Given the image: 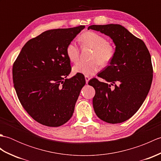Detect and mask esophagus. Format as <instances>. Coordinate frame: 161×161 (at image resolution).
I'll use <instances>...</instances> for the list:
<instances>
[{
  "label": "esophagus",
  "mask_w": 161,
  "mask_h": 161,
  "mask_svg": "<svg viewBox=\"0 0 161 161\" xmlns=\"http://www.w3.org/2000/svg\"><path fill=\"white\" fill-rule=\"evenodd\" d=\"M85 80H86V84H88V81L90 80V77H88V76H85Z\"/></svg>",
  "instance_id": "esophagus-1"
}]
</instances>
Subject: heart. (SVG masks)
<instances>
[{"instance_id": "obj_1", "label": "heart", "mask_w": 161, "mask_h": 161, "mask_svg": "<svg viewBox=\"0 0 161 161\" xmlns=\"http://www.w3.org/2000/svg\"><path fill=\"white\" fill-rule=\"evenodd\" d=\"M80 42L85 46L93 49L91 61H81L73 68L74 74H80L89 76L96 73L102 66H107L114 59L115 55V47L108 42L105 37L93 31H87L82 33L80 36ZM66 55L72 62H76L80 57V50L77 43L70 42L66 48Z\"/></svg>"}]
</instances>
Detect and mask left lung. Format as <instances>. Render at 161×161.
<instances>
[{
	"label": "left lung",
	"mask_w": 161,
	"mask_h": 161,
	"mask_svg": "<svg viewBox=\"0 0 161 161\" xmlns=\"http://www.w3.org/2000/svg\"><path fill=\"white\" fill-rule=\"evenodd\" d=\"M111 37L115 55L110 65L88 84L95 90L93 105L97 117L117 124L127 120L141 107L151 87L153 67L143 41L118 24L93 25L88 28Z\"/></svg>",
	"instance_id": "obj_1"
}]
</instances>
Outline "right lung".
<instances>
[{
  "label": "right lung",
  "mask_w": 161,
  "mask_h": 161,
  "mask_svg": "<svg viewBox=\"0 0 161 161\" xmlns=\"http://www.w3.org/2000/svg\"><path fill=\"white\" fill-rule=\"evenodd\" d=\"M84 28L47 30L29 40L13 64L17 96L27 113L40 124L56 127L73 115L86 80L80 74L66 78L71 71L66 48Z\"/></svg>",
  "instance_id": "right-lung-1"
}]
</instances>
